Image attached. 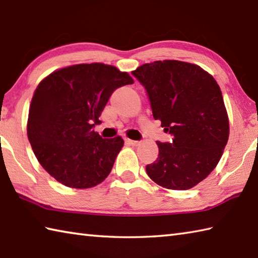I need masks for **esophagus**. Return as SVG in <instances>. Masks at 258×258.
<instances>
[{"label": "esophagus", "instance_id": "1", "mask_svg": "<svg viewBox=\"0 0 258 258\" xmlns=\"http://www.w3.org/2000/svg\"><path fill=\"white\" fill-rule=\"evenodd\" d=\"M125 142L127 143V144H130V145H139L140 144V142L139 141H134V140H130V139H125Z\"/></svg>", "mask_w": 258, "mask_h": 258}]
</instances>
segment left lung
Returning <instances> with one entry per match:
<instances>
[{
    "label": "left lung",
    "instance_id": "left-lung-1",
    "mask_svg": "<svg viewBox=\"0 0 258 258\" xmlns=\"http://www.w3.org/2000/svg\"><path fill=\"white\" fill-rule=\"evenodd\" d=\"M149 96L154 119L172 141L159 142V156L147 174L168 189H189L217 167L229 138L222 92L199 65L156 60L132 72Z\"/></svg>",
    "mask_w": 258,
    "mask_h": 258
}]
</instances>
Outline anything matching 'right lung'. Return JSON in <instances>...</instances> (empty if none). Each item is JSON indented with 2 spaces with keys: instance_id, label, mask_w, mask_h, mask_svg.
Here are the masks:
<instances>
[{
  "instance_id": "1",
  "label": "right lung",
  "mask_w": 258,
  "mask_h": 258,
  "mask_svg": "<svg viewBox=\"0 0 258 258\" xmlns=\"http://www.w3.org/2000/svg\"><path fill=\"white\" fill-rule=\"evenodd\" d=\"M133 82L113 65L91 63L59 69L38 84L27 134L51 177L72 188H90L106 179L124 141L102 139L93 127L111 93Z\"/></svg>"
}]
</instances>
